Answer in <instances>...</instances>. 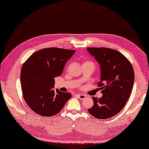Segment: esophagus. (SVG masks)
Segmentation results:
<instances>
[{
	"label": "esophagus",
	"instance_id": "esophagus-1",
	"mask_svg": "<svg viewBox=\"0 0 149 149\" xmlns=\"http://www.w3.org/2000/svg\"><path fill=\"white\" fill-rule=\"evenodd\" d=\"M77 97L79 98V99H80V100H84V99L86 98V96L84 94H78V95H77Z\"/></svg>",
	"mask_w": 149,
	"mask_h": 149
}]
</instances>
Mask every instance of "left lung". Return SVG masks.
Listing matches in <instances>:
<instances>
[{
  "label": "left lung",
  "instance_id": "1",
  "mask_svg": "<svg viewBox=\"0 0 149 149\" xmlns=\"http://www.w3.org/2000/svg\"><path fill=\"white\" fill-rule=\"evenodd\" d=\"M100 65L101 79L97 83L103 94L100 98L93 97L94 106L88 112L94 118L104 119L118 114L131 94L134 71L129 60L115 49L87 48Z\"/></svg>",
  "mask_w": 149,
  "mask_h": 149
}]
</instances>
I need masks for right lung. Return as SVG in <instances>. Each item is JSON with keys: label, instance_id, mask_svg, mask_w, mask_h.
<instances>
[{"label": "right lung", "instance_id": "1", "mask_svg": "<svg viewBox=\"0 0 149 149\" xmlns=\"http://www.w3.org/2000/svg\"><path fill=\"white\" fill-rule=\"evenodd\" d=\"M75 50L48 48L33 53L22 67L20 83L24 100L37 114H57L71 97L70 93L54 90L55 79L60 76Z\"/></svg>", "mask_w": 149, "mask_h": 149}]
</instances>
